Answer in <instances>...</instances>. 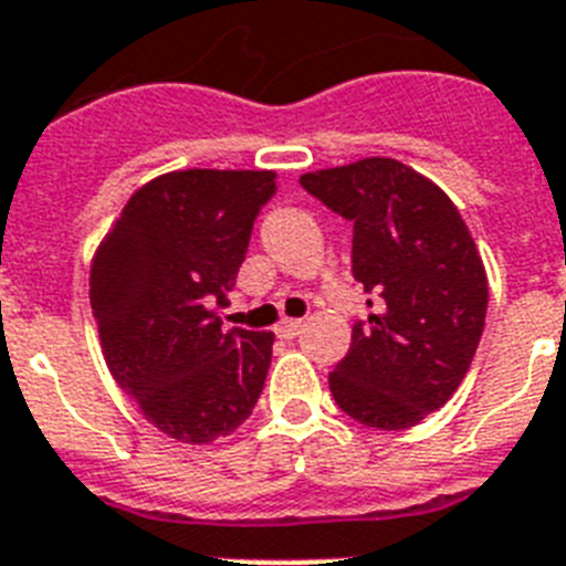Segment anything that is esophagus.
<instances>
[{
  "instance_id": "34e87169",
  "label": "esophagus",
  "mask_w": 566,
  "mask_h": 566,
  "mask_svg": "<svg viewBox=\"0 0 566 566\" xmlns=\"http://www.w3.org/2000/svg\"><path fill=\"white\" fill-rule=\"evenodd\" d=\"M302 331H304L302 318H282V322L276 324V333L282 338H296Z\"/></svg>"
}]
</instances>
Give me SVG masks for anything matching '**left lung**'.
Listing matches in <instances>:
<instances>
[{
	"label": "left lung",
	"mask_w": 566,
	"mask_h": 566,
	"mask_svg": "<svg viewBox=\"0 0 566 566\" xmlns=\"http://www.w3.org/2000/svg\"><path fill=\"white\" fill-rule=\"evenodd\" d=\"M302 188L353 222V327L331 392L358 424L405 430L439 410L470 370L488 316V273L450 196L385 156L304 174Z\"/></svg>",
	"instance_id": "8db88e82"
}]
</instances>
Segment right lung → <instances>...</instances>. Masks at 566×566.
Returning a JSON list of instances; mask_svg holds the SVG:
<instances>
[{"label":"right lung","instance_id":"right-lung-1","mask_svg":"<svg viewBox=\"0 0 566 566\" xmlns=\"http://www.w3.org/2000/svg\"><path fill=\"white\" fill-rule=\"evenodd\" d=\"M273 170L190 167L142 185L91 264V307L116 385L181 444L244 424L262 396L273 333L222 327Z\"/></svg>","mask_w":566,"mask_h":566}]
</instances>
